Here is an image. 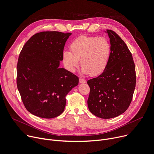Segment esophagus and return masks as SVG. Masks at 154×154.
Segmentation results:
<instances>
[{"label": "esophagus", "mask_w": 154, "mask_h": 154, "mask_svg": "<svg viewBox=\"0 0 154 154\" xmlns=\"http://www.w3.org/2000/svg\"><path fill=\"white\" fill-rule=\"evenodd\" d=\"M79 82L80 83H85L86 82V80L85 79H83L82 78H80L79 79Z\"/></svg>", "instance_id": "34e87169"}]
</instances>
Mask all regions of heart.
I'll return each instance as SVG.
<instances>
[{
    "mask_svg": "<svg viewBox=\"0 0 154 154\" xmlns=\"http://www.w3.org/2000/svg\"><path fill=\"white\" fill-rule=\"evenodd\" d=\"M110 53L111 46L106 38L82 35L72 42L70 51L63 52V62L68 71L74 72L80 60L83 72L94 76L104 71Z\"/></svg>",
    "mask_w": 154,
    "mask_h": 154,
    "instance_id": "1",
    "label": "heart"
}]
</instances>
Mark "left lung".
<instances>
[{
  "mask_svg": "<svg viewBox=\"0 0 154 154\" xmlns=\"http://www.w3.org/2000/svg\"><path fill=\"white\" fill-rule=\"evenodd\" d=\"M110 38L111 53L103 72L88 80L90 91L87 101L91 112L107 119L124 113L131 102L136 87L135 65L124 41L114 31H106Z\"/></svg>",
  "mask_w": 154,
  "mask_h": 154,
  "instance_id": "left-lung-1",
  "label": "left lung"
}]
</instances>
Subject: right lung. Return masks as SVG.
<instances>
[{
    "mask_svg": "<svg viewBox=\"0 0 154 154\" xmlns=\"http://www.w3.org/2000/svg\"><path fill=\"white\" fill-rule=\"evenodd\" d=\"M71 34L58 31L37 33L21 51L17 87L26 109L35 116H59L66 106V96L79 84L77 76L59 67L66 42Z\"/></svg>",
    "mask_w": 154,
    "mask_h": 154,
    "instance_id": "obj_1",
    "label": "right lung"
}]
</instances>
